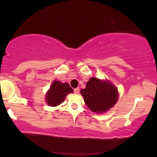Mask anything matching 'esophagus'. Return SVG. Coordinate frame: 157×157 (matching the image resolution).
Wrapping results in <instances>:
<instances>
[{"mask_svg": "<svg viewBox=\"0 0 157 157\" xmlns=\"http://www.w3.org/2000/svg\"><path fill=\"white\" fill-rule=\"evenodd\" d=\"M79 91H80V89H79V88H76V89H74V93L75 94H79Z\"/></svg>", "mask_w": 157, "mask_h": 157, "instance_id": "obj_1", "label": "esophagus"}]
</instances>
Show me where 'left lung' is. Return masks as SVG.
I'll use <instances>...</instances> for the list:
<instances>
[{"label":"left lung","instance_id":"obj_1","mask_svg":"<svg viewBox=\"0 0 157 157\" xmlns=\"http://www.w3.org/2000/svg\"><path fill=\"white\" fill-rule=\"evenodd\" d=\"M84 102L93 112H106L114 106L119 98L117 88L108 81L92 77L81 90Z\"/></svg>","mask_w":157,"mask_h":157}]
</instances>
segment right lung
<instances>
[{"instance_id":"1","label":"right lung","mask_w":157,"mask_h":157,"mask_svg":"<svg viewBox=\"0 0 157 157\" xmlns=\"http://www.w3.org/2000/svg\"><path fill=\"white\" fill-rule=\"evenodd\" d=\"M74 90L67 83H61L59 81H53L50 89L47 91L46 101L51 106H56L63 102L68 94L73 93Z\"/></svg>"}]
</instances>
